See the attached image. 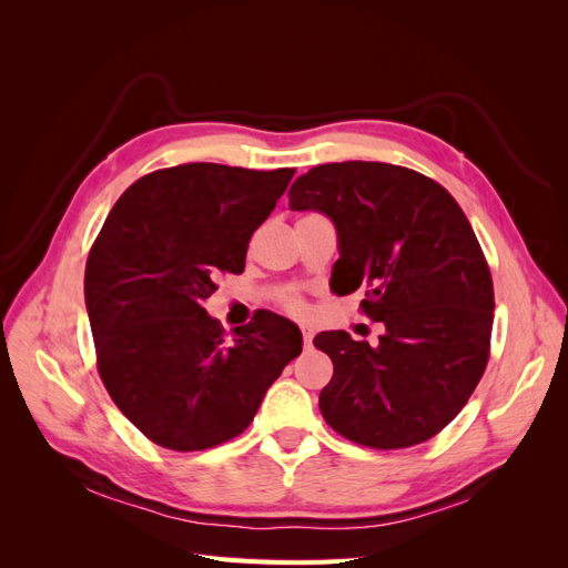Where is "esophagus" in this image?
Here are the masks:
<instances>
[{
    "label": "esophagus",
    "mask_w": 568,
    "mask_h": 568,
    "mask_svg": "<svg viewBox=\"0 0 568 568\" xmlns=\"http://www.w3.org/2000/svg\"><path fill=\"white\" fill-rule=\"evenodd\" d=\"M303 343H305V348H311L313 346V336H315V332H313V326H303Z\"/></svg>",
    "instance_id": "esophagus-1"
}]
</instances>
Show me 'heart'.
Returning a JSON list of instances; mask_svg holds the SVG:
<instances>
[{
    "label": "heart",
    "mask_w": 568,
    "mask_h": 568,
    "mask_svg": "<svg viewBox=\"0 0 568 568\" xmlns=\"http://www.w3.org/2000/svg\"><path fill=\"white\" fill-rule=\"evenodd\" d=\"M282 305H284V311L291 313V315H305V311H307L305 301H303L298 294H286V296H282Z\"/></svg>",
    "instance_id": "1"
}]
</instances>
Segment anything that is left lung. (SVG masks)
I'll list each match as a JSON object with an SVG mask.
<instances>
[{
    "label": "left lung",
    "mask_w": 568,
    "mask_h": 568,
    "mask_svg": "<svg viewBox=\"0 0 568 568\" xmlns=\"http://www.w3.org/2000/svg\"><path fill=\"white\" fill-rule=\"evenodd\" d=\"M294 211L329 215L341 257L332 288H365L363 313L382 322L369 346L322 332L334 363L320 393L324 422L376 450L440 434L467 405L490 357L493 277L450 192L417 170L346 161L311 168L288 189Z\"/></svg>",
    "instance_id": "1"
}]
</instances>
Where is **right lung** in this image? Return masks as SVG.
I'll use <instances>...</instances> for the list:
<instances>
[{
  "label": "right lung",
  "instance_id": "obj_1",
  "mask_svg": "<svg viewBox=\"0 0 568 568\" xmlns=\"http://www.w3.org/2000/svg\"><path fill=\"white\" fill-rule=\"evenodd\" d=\"M294 168L184 163L125 189L94 239L84 303L97 369L118 409L168 450L239 436L301 355L298 326L257 311L227 338L205 313L220 274H242L253 232Z\"/></svg>",
  "mask_w": 568,
  "mask_h": 568
}]
</instances>
